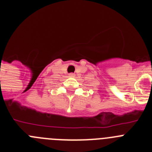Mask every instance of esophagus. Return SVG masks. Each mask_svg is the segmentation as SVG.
Instances as JSON below:
<instances>
[{
  "mask_svg": "<svg viewBox=\"0 0 152 152\" xmlns=\"http://www.w3.org/2000/svg\"><path fill=\"white\" fill-rule=\"evenodd\" d=\"M69 76H70V77H74V76H75V74L70 73V74H69Z\"/></svg>",
  "mask_w": 152,
  "mask_h": 152,
  "instance_id": "esophagus-1",
  "label": "esophagus"
}]
</instances>
